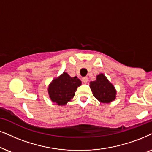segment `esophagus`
I'll return each instance as SVG.
<instances>
[{"instance_id":"34e87169","label":"esophagus","mask_w":152,"mask_h":152,"mask_svg":"<svg viewBox=\"0 0 152 152\" xmlns=\"http://www.w3.org/2000/svg\"><path fill=\"white\" fill-rule=\"evenodd\" d=\"M82 81L84 83H86L88 82V78L87 77H83L82 78Z\"/></svg>"}]
</instances>
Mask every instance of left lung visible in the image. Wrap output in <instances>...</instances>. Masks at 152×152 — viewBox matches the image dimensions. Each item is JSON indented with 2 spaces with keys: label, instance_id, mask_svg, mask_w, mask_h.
Returning <instances> with one entry per match:
<instances>
[{
  "label": "left lung",
  "instance_id": "obj_1",
  "mask_svg": "<svg viewBox=\"0 0 152 152\" xmlns=\"http://www.w3.org/2000/svg\"><path fill=\"white\" fill-rule=\"evenodd\" d=\"M90 89L93 96L104 104H109L116 97L117 92L115 87L109 82L104 74H99L96 80L90 82Z\"/></svg>",
  "mask_w": 152,
  "mask_h": 152
}]
</instances>
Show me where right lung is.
<instances>
[{"mask_svg": "<svg viewBox=\"0 0 152 152\" xmlns=\"http://www.w3.org/2000/svg\"><path fill=\"white\" fill-rule=\"evenodd\" d=\"M81 81L77 76L71 77L67 73L63 72L59 77L52 80L48 88L50 100L58 106H64L74 96L75 92Z\"/></svg>", "mask_w": 152, "mask_h": 152, "instance_id": "right-lung-1", "label": "right lung"}]
</instances>
